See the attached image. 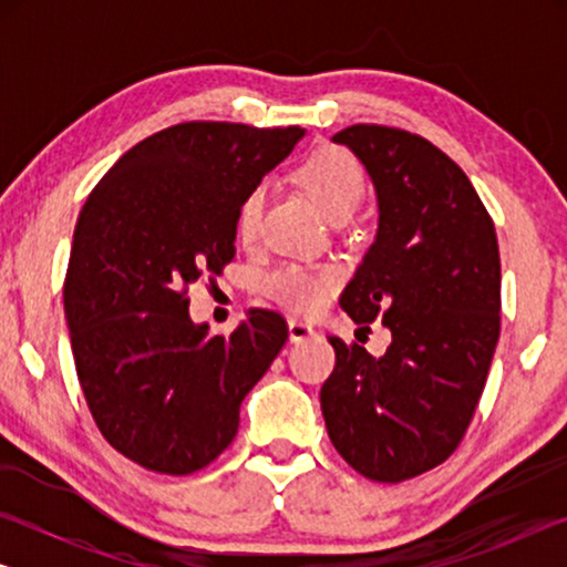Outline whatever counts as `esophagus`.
Here are the masks:
<instances>
[{"mask_svg":"<svg viewBox=\"0 0 567 567\" xmlns=\"http://www.w3.org/2000/svg\"><path fill=\"white\" fill-rule=\"evenodd\" d=\"M315 336V328L309 322H305V320H297V317H293V320H289V338L293 340V343H299V340H307V338H312Z\"/></svg>","mask_w":567,"mask_h":567,"instance_id":"1","label":"esophagus"}]
</instances>
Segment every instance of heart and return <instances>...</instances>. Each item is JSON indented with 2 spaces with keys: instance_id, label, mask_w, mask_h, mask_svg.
<instances>
[{
  "instance_id": "1",
  "label": "heart",
  "mask_w": 567,
  "mask_h": 567,
  "mask_svg": "<svg viewBox=\"0 0 567 567\" xmlns=\"http://www.w3.org/2000/svg\"><path fill=\"white\" fill-rule=\"evenodd\" d=\"M309 198L320 206V212L332 221H343L355 212L367 193V175L359 162L340 146H322L301 162L293 173ZM262 208H266V188L255 185L243 196L235 214V231L239 243L250 245L260 235ZM338 284L336 268H307L299 262H284L270 270L262 281V289L278 305L293 312H309L320 305L324 291Z\"/></svg>"
}]
</instances>
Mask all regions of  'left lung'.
<instances>
[{
  "instance_id": "left-lung-1",
  "label": "left lung",
  "mask_w": 567,
  "mask_h": 567,
  "mask_svg": "<svg viewBox=\"0 0 567 567\" xmlns=\"http://www.w3.org/2000/svg\"><path fill=\"white\" fill-rule=\"evenodd\" d=\"M374 181L379 231L340 307L392 332L374 359L328 338L336 369L320 405L338 454L374 483H402L456 452L501 336V255L470 177L429 138L355 123L332 136Z\"/></svg>"
}]
</instances>
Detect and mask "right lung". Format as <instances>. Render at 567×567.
<instances>
[{
    "mask_svg": "<svg viewBox=\"0 0 567 567\" xmlns=\"http://www.w3.org/2000/svg\"><path fill=\"white\" fill-rule=\"evenodd\" d=\"M301 136L299 126L177 123L131 146L76 216L64 278L76 379L107 444L146 470L208 467L289 338L274 309L212 338L190 322L188 289L235 258L239 200Z\"/></svg>",
    "mask_w": 567,
    "mask_h": 567,
    "instance_id": "obj_1",
    "label": "right lung"
}]
</instances>
